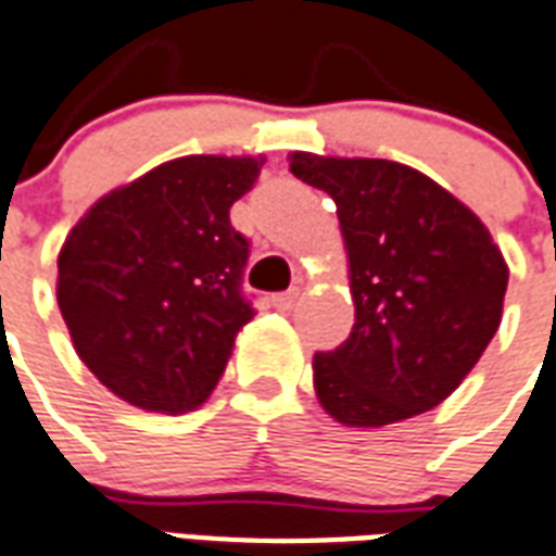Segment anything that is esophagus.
Listing matches in <instances>:
<instances>
[{"mask_svg": "<svg viewBox=\"0 0 556 556\" xmlns=\"http://www.w3.org/2000/svg\"><path fill=\"white\" fill-rule=\"evenodd\" d=\"M299 299H302V293H299V290H287V293L275 295L273 302L278 311H293V307L299 305Z\"/></svg>", "mask_w": 556, "mask_h": 556, "instance_id": "esophagus-1", "label": "esophagus"}]
</instances>
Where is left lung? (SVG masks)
<instances>
[{
	"mask_svg": "<svg viewBox=\"0 0 556 556\" xmlns=\"http://www.w3.org/2000/svg\"><path fill=\"white\" fill-rule=\"evenodd\" d=\"M338 204L355 326L314 355L328 417L379 429L444 403L504 314L509 266L471 206L412 165L364 156H287Z\"/></svg>",
	"mask_w": 556,
	"mask_h": 556,
	"instance_id": "obj_1",
	"label": "left lung"
}]
</instances>
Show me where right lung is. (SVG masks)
Returning a JSON list of instances; mask_svg holds the SVG:
<instances>
[{
    "label": "right lung",
    "instance_id": "1",
    "mask_svg": "<svg viewBox=\"0 0 556 556\" xmlns=\"http://www.w3.org/2000/svg\"><path fill=\"white\" fill-rule=\"evenodd\" d=\"M263 162H162L94 201L64 239L55 295L73 350L129 406L186 415L222 379L254 319L239 293L249 242L230 228V206Z\"/></svg>",
    "mask_w": 556,
    "mask_h": 556
}]
</instances>
